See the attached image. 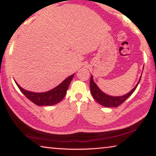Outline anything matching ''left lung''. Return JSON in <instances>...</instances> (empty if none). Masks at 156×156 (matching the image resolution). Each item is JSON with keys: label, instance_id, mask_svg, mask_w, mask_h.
Instances as JSON below:
<instances>
[{"label": "left lung", "instance_id": "obj_1", "mask_svg": "<svg viewBox=\"0 0 156 156\" xmlns=\"http://www.w3.org/2000/svg\"><path fill=\"white\" fill-rule=\"evenodd\" d=\"M141 77L140 78L138 83L132 90L129 92L128 94L124 95L122 96H111L105 94L98 88V87L96 85V84L94 83L93 80V76H91L90 79V89L91 95L93 96L94 98L96 100L98 103L102 105V106L106 107H116L119 106L122 103H123L136 90L137 87L140 81Z\"/></svg>", "mask_w": 156, "mask_h": 156}]
</instances>
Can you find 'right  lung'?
<instances>
[{"instance_id":"obj_1","label":"right lung","mask_w":156,"mask_h":156,"mask_svg":"<svg viewBox=\"0 0 156 156\" xmlns=\"http://www.w3.org/2000/svg\"><path fill=\"white\" fill-rule=\"evenodd\" d=\"M73 76L74 74L69 76L56 87L49 91L44 92V93H35V92L27 91L21 87L16 81L15 83L17 84L18 87L19 88L21 92L34 104L38 105V106H44H44H49V105H54L58 103L63 99L67 93L69 85L73 79Z\"/></svg>"}]
</instances>
